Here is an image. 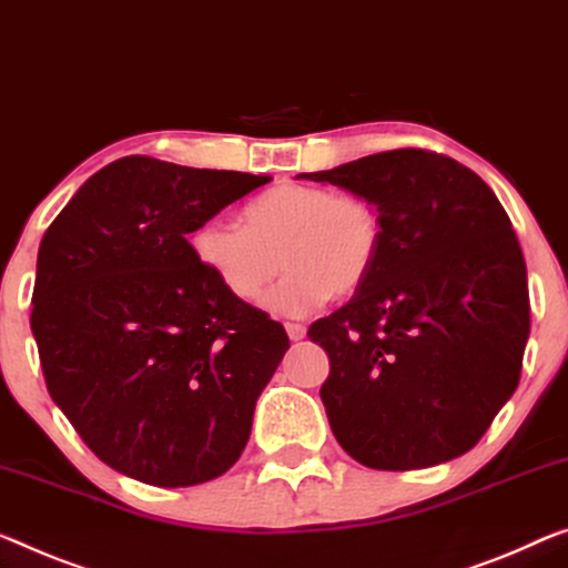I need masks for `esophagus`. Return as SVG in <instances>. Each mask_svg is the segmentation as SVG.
Returning <instances> with one entry per match:
<instances>
[{
	"instance_id": "obj_1",
	"label": "esophagus",
	"mask_w": 568,
	"mask_h": 568,
	"mask_svg": "<svg viewBox=\"0 0 568 568\" xmlns=\"http://www.w3.org/2000/svg\"><path fill=\"white\" fill-rule=\"evenodd\" d=\"M286 335H290L292 343H296V339H302L304 335H307V327L300 325V322H286Z\"/></svg>"
}]
</instances>
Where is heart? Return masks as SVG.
<instances>
[{"mask_svg":"<svg viewBox=\"0 0 568 568\" xmlns=\"http://www.w3.org/2000/svg\"><path fill=\"white\" fill-rule=\"evenodd\" d=\"M246 225L211 217L197 225L193 254L239 302H256L282 317H307L329 296H351L378 264L383 215L373 200L307 182H282L246 207ZM283 261L278 262L277 256Z\"/></svg>","mask_w":568,"mask_h":568,"instance_id":"b5f03b06","label":"heart"}]
</instances>
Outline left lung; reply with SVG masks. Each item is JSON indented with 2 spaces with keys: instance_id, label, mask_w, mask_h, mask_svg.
<instances>
[{
  "instance_id": "obj_1",
  "label": "left lung",
  "mask_w": 568,
  "mask_h": 568,
  "mask_svg": "<svg viewBox=\"0 0 568 568\" xmlns=\"http://www.w3.org/2000/svg\"><path fill=\"white\" fill-rule=\"evenodd\" d=\"M296 178L373 200L386 225L368 282L307 333L329 355L320 396L339 447L394 473L465 455L518 388L530 333L526 261L500 200L426 150Z\"/></svg>"
}]
</instances>
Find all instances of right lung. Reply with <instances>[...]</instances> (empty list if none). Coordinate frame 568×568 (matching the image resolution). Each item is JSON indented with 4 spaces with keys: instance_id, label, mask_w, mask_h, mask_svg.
Here are the masks:
<instances>
[{
    "instance_id": "add662e5",
    "label": "right lung",
    "mask_w": 568,
    "mask_h": 568,
    "mask_svg": "<svg viewBox=\"0 0 568 568\" xmlns=\"http://www.w3.org/2000/svg\"><path fill=\"white\" fill-rule=\"evenodd\" d=\"M268 180L121 156L42 235L30 317L42 375L116 473L190 487L246 447L290 337L225 292L187 235Z\"/></svg>"
}]
</instances>
